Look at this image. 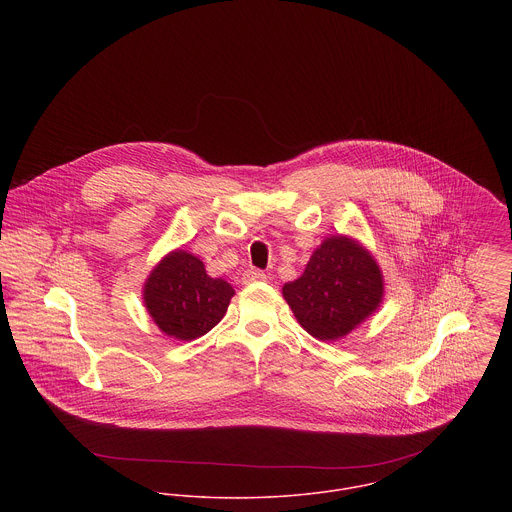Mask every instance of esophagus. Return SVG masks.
Segmentation results:
<instances>
[{"mask_svg": "<svg viewBox=\"0 0 512 512\" xmlns=\"http://www.w3.org/2000/svg\"><path fill=\"white\" fill-rule=\"evenodd\" d=\"M264 280H266V274L260 272V270H246L242 274L244 284H256V282H264Z\"/></svg>", "mask_w": 512, "mask_h": 512, "instance_id": "obj_1", "label": "esophagus"}]
</instances>
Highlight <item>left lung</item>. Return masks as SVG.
<instances>
[{
    "instance_id": "1",
    "label": "left lung",
    "mask_w": 512,
    "mask_h": 512,
    "mask_svg": "<svg viewBox=\"0 0 512 512\" xmlns=\"http://www.w3.org/2000/svg\"><path fill=\"white\" fill-rule=\"evenodd\" d=\"M382 274L355 240L327 238L309 258L305 272L284 286L299 325L321 341L351 333L382 301Z\"/></svg>"
}]
</instances>
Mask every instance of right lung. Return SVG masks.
Segmentation results:
<instances>
[{"mask_svg": "<svg viewBox=\"0 0 512 512\" xmlns=\"http://www.w3.org/2000/svg\"><path fill=\"white\" fill-rule=\"evenodd\" d=\"M232 295L230 284L207 276L199 258L177 250L151 272L144 299L149 315L165 335L193 341L219 323Z\"/></svg>", "mask_w": 512, "mask_h": 512, "instance_id": "add662e5", "label": "right lung"}]
</instances>
